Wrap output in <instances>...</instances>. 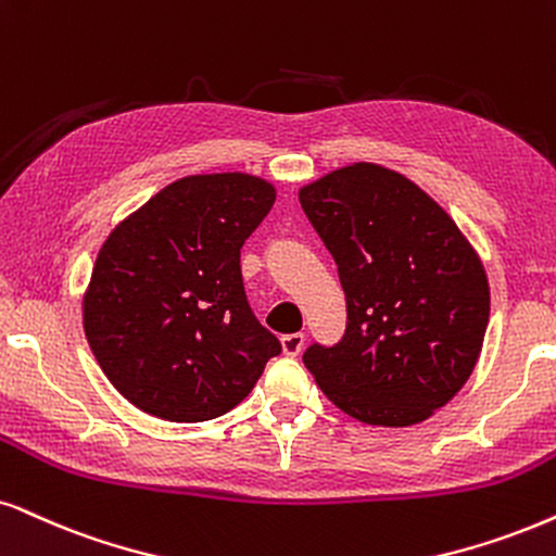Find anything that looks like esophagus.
Instances as JSON below:
<instances>
[{"mask_svg":"<svg viewBox=\"0 0 556 556\" xmlns=\"http://www.w3.org/2000/svg\"><path fill=\"white\" fill-rule=\"evenodd\" d=\"M305 349V333H287L282 336V351L287 356H298Z\"/></svg>","mask_w":556,"mask_h":556,"instance_id":"obj_1","label":"esophagus"}]
</instances>
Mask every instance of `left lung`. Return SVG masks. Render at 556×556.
I'll return each mask as SVG.
<instances>
[{
  "instance_id": "left-lung-1",
  "label": "left lung",
  "mask_w": 556,
  "mask_h": 556,
  "mask_svg": "<svg viewBox=\"0 0 556 556\" xmlns=\"http://www.w3.org/2000/svg\"><path fill=\"white\" fill-rule=\"evenodd\" d=\"M300 205L339 266L346 330L302 354L330 403L369 426H413L472 375L490 320L488 274L456 223L403 174L336 168Z\"/></svg>"
}]
</instances>
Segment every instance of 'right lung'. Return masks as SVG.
I'll return each instance as SVG.
<instances>
[{"instance_id":"obj_1","label":"right lung","mask_w":556,"mask_h":556,"mask_svg":"<svg viewBox=\"0 0 556 556\" xmlns=\"http://www.w3.org/2000/svg\"><path fill=\"white\" fill-rule=\"evenodd\" d=\"M277 192L251 174H197L153 194L102 243L84 333L121 395L200 424L233 410L282 343L245 300L241 249Z\"/></svg>"}]
</instances>
